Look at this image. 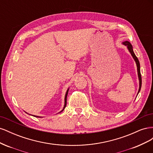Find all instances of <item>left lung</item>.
Segmentation results:
<instances>
[{
    "label": "left lung",
    "mask_w": 153,
    "mask_h": 153,
    "mask_svg": "<svg viewBox=\"0 0 153 153\" xmlns=\"http://www.w3.org/2000/svg\"><path fill=\"white\" fill-rule=\"evenodd\" d=\"M122 44L123 45L126 46V47L129 51V52L130 53V54L131 55L132 57L133 58L134 61H135L136 63V65L137 67V73H138V80H139V89H138V93L137 94V96L138 95V94L139 93V92L140 91L141 89V86H142V78H141V74H140V62L139 61H138V58L136 57V55L133 52V47L131 44L128 41H124V42H122Z\"/></svg>",
    "instance_id": "8db88e82"
}]
</instances>
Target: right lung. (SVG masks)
<instances>
[{"mask_svg":"<svg viewBox=\"0 0 153 153\" xmlns=\"http://www.w3.org/2000/svg\"><path fill=\"white\" fill-rule=\"evenodd\" d=\"M69 87L67 89L66 92V94H65V97H64V107H63L62 110L61 111H60V112H59V113L62 112V111L64 110V108H66V103H67V96H68V91H69ZM26 113H27V112H26ZM29 115H30V114H29ZM33 116L36 117H40V118L42 117H41V116H37V115H33Z\"/></svg>","mask_w":153,"mask_h":153,"instance_id":"obj_1","label":"right lung"}]
</instances>
